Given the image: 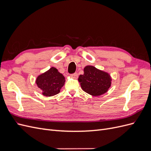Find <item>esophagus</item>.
I'll return each mask as SVG.
<instances>
[{
    "label": "esophagus",
    "instance_id": "obj_1",
    "mask_svg": "<svg viewBox=\"0 0 151 151\" xmlns=\"http://www.w3.org/2000/svg\"><path fill=\"white\" fill-rule=\"evenodd\" d=\"M70 76L73 79H77L78 77V74H77V73H74V74H72Z\"/></svg>",
    "mask_w": 151,
    "mask_h": 151
}]
</instances>
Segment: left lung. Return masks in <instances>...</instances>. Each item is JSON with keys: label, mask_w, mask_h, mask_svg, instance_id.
Listing matches in <instances>:
<instances>
[{"label": "left lung", "mask_w": 151, "mask_h": 151, "mask_svg": "<svg viewBox=\"0 0 151 151\" xmlns=\"http://www.w3.org/2000/svg\"><path fill=\"white\" fill-rule=\"evenodd\" d=\"M78 81L84 92L93 96H98L108 91L112 79L109 73L93 65H87L84 68V74L79 76Z\"/></svg>", "instance_id": "obj_1"}]
</instances>
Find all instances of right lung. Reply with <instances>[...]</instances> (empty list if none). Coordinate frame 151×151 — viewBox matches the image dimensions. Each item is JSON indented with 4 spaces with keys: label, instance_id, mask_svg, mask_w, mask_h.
<instances>
[{
    "label": "right lung",
    "instance_id": "right-lung-1",
    "mask_svg": "<svg viewBox=\"0 0 151 151\" xmlns=\"http://www.w3.org/2000/svg\"><path fill=\"white\" fill-rule=\"evenodd\" d=\"M65 77L55 67H52L40 74L35 83L38 88L42 91L43 96L50 97L60 93V89L65 84Z\"/></svg>",
    "mask_w": 151,
    "mask_h": 151
}]
</instances>
